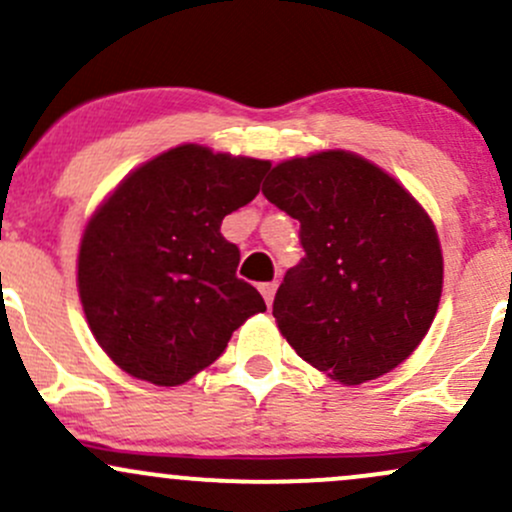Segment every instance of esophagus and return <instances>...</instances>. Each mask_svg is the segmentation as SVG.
I'll return each mask as SVG.
<instances>
[{
  "label": "esophagus",
  "instance_id": "1",
  "mask_svg": "<svg viewBox=\"0 0 512 512\" xmlns=\"http://www.w3.org/2000/svg\"><path fill=\"white\" fill-rule=\"evenodd\" d=\"M260 291H262V296H265L267 306H272V301H274V291H277V284H274V282L262 284V286H260Z\"/></svg>",
  "mask_w": 512,
  "mask_h": 512
}]
</instances>
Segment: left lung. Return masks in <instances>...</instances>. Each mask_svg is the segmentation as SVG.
Wrapping results in <instances>:
<instances>
[{
	"mask_svg": "<svg viewBox=\"0 0 512 512\" xmlns=\"http://www.w3.org/2000/svg\"><path fill=\"white\" fill-rule=\"evenodd\" d=\"M262 194L301 223L306 255L272 308L296 355L340 384L411 357L442 296L440 240L423 206L345 150L279 162Z\"/></svg>",
	"mask_w": 512,
	"mask_h": 512,
	"instance_id": "left-lung-1",
	"label": "left lung"
}]
</instances>
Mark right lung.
I'll return each mask as SVG.
<instances>
[{
  "label": "right lung",
  "instance_id": "1",
  "mask_svg": "<svg viewBox=\"0 0 512 512\" xmlns=\"http://www.w3.org/2000/svg\"><path fill=\"white\" fill-rule=\"evenodd\" d=\"M267 160L179 145L114 189L87 223L77 286L89 330L136 379L179 386L226 350L233 330L267 311L238 279L228 213L260 194Z\"/></svg>",
  "mask_w": 512,
  "mask_h": 512
}]
</instances>
